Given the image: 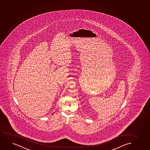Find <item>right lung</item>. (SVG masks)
Returning a JSON list of instances; mask_svg holds the SVG:
<instances>
[{"label":"right lung","instance_id":"1","mask_svg":"<svg viewBox=\"0 0 150 150\" xmlns=\"http://www.w3.org/2000/svg\"><path fill=\"white\" fill-rule=\"evenodd\" d=\"M53 114H54V113H53Z\"/></svg>","mask_w":150,"mask_h":150}]
</instances>
